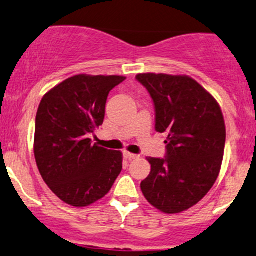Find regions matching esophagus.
<instances>
[{"label":"esophagus","mask_w":256,"mask_h":256,"mask_svg":"<svg viewBox=\"0 0 256 256\" xmlns=\"http://www.w3.org/2000/svg\"><path fill=\"white\" fill-rule=\"evenodd\" d=\"M124 156H125V158H128V159H137L140 156H137V154L128 153V152H125V153H124Z\"/></svg>","instance_id":"1"}]
</instances>
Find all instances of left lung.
I'll use <instances>...</instances> for the list:
<instances>
[{
    "label": "left lung",
    "mask_w": 256,
    "mask_h": 256,
    "mask_svg": "<svg viewBox=\"0 0 256 256\" xmlns=\"http://www.w3.org/2000/svg\"><path fill=\"white\" fill-rule=\"evenodd\" d=\"M156 109V131L166 132L165 158H147L143 196L165 214L184 212L206 196L222 164L226 128L220 106L186 75L138 74Z\"/></svg>",
    "instance_id": "8db88e82"
}]
</instances>
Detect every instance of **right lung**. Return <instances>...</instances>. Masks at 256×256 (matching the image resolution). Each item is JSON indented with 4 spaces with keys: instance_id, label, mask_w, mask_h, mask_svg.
Segmentation results:
<instances>
[{
    "instance_id": "1",
    "label": "right lung",
    "mask_w": 256,
    "mask_h": 256,
    "mask_svg": "<svg viewBox=\"0 0 256 256\" xmlns=\"http://www.w3.org/2000/svg\"><path fill=\"white\" fill-rule=\"evenodd\" d=\"M126 78L75 75L53 87L38 106L34 153L42 178L64 203L87 206L110 190L122 154L92 144L109 92Z\"/></svg>"
}]
</instances>
